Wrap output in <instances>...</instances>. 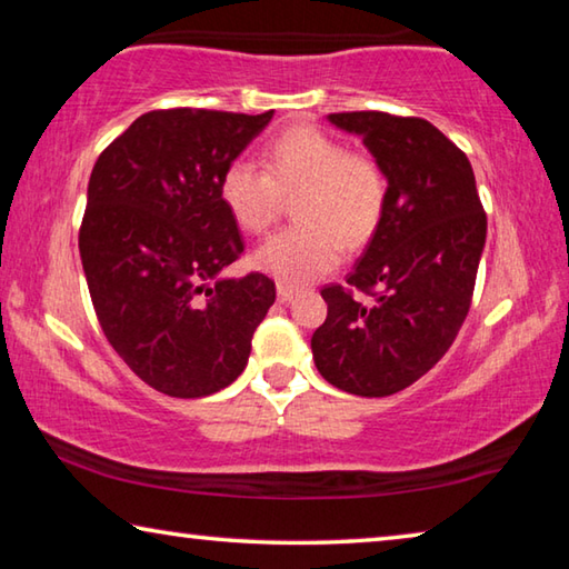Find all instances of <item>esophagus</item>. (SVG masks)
Wrapping results in <instances>:
<instances>
[{
	"label": "esophagus",
	"instance_id": "esophagus-1",
	"mask_svg": "<svg viewBox=\"0 0 569 569\" xmlns=\"http://www.w3.org/2000/svg\"><path fill=\"white\" fill-rule=\"evenodd\" d=\"M296 296H298L296 288H291V286H283V283H278V301H281V303H288V301H293Z\"/></svg>",
	"mask_w": 569,
	"mask_h": 569
}]
</instances>
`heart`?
<instances>
[{
	"label": "heart",
	"mask_w": 569,
	"mask_h": 569,
	"mask_svg": "<svg viewBox=\"0 0 569 569\" xmlns=\"http://www.w3.org/2000/svg\"><path fill=\"white\" fill-rule=\"evenodd\" d=\"M218 192L246 233H266L293 198L296 226L281 230L253 253L258 271L283 286H306L341 261L343 246L361 248L381 226L389 182L369 156L346 152L316 128H293L268 142L263 168L236 158L220 172Z\"/></svg>",
	"instance_id": "obj_1"
}]
</instances>
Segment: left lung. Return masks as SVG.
<instances>
[{
	"label": "left lung",
	"instance_id": "left-lung-1",
	"mask_svg": "<svg viewBox=\"0 0 569 569\" xmlns=\"http://www.w3.org/2000/svg\"><path fill=\"white\" fill-rule=\"evenodd\" d=\"M326 120L359 134L387 176L389 196L346 286L321 291L329 316L311 339L313 361L336 389L391 397L455 343L475 293L487 216L467 156L431 122L389 112ZM356 290L372 301L363 305Z\"/></svg>",
	"mask_w": 569,
	"mask_h": 569
}]
</instances>
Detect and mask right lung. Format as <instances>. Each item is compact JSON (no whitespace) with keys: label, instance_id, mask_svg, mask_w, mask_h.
Here are the masks:
<instances>
[{"label":"right lung","instance_id":"obj_1","mask_svg":"<svg viewBox=\"0 0 569 569\" xmlns=\"http://www.w3.org/2000/svg\"><path fill=\"white\" fill-rule=\"evenodd\" d=\"M273 118L146 112L110 142L88 186L80 258L104 336L168 397H210L243 373L276 301L263 273L226 278L243 253L218 180Z\"/></svg>","mask_w":569,"mask_h":569}]
</instances>
